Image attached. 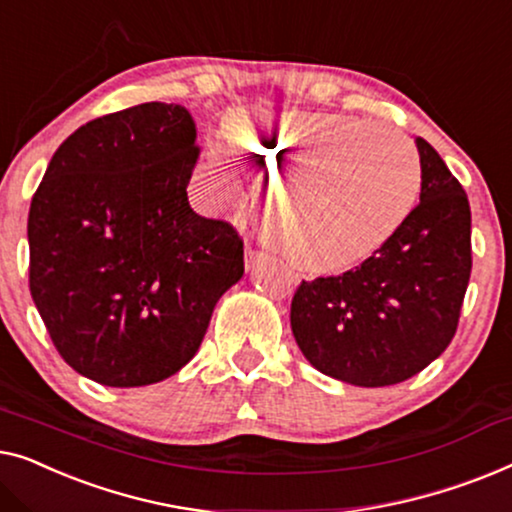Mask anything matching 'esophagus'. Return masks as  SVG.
Returning <instances> with one entry per match:
<instances>
[{"mask_svg":"<svg viewBox=\"0 0 512 512\" xmlns=\"http://www.w3.org/2000/svg\"><path fill=\"white\" fill-rule=\"evenodd\" d=\"M264 257H266L264 250L253 248V246L246 248V262H248V266H255V264L259 262V259H264Z\"/></svg>","mask_w":512,"mask_h":512,"instance_id":"esophagus-1","label":"esophagus"}]
</instances>
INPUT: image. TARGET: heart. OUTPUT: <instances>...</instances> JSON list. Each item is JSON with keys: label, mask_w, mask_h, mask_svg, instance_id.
<instances>
[{"label": "heart", "mask_w": 512, "mask_h": 512, "mask_svg": "<svg viewBox=\"0 0 512 512\" xmlns=\"http://www.w3.org/2000/svg\"><path fill=\"white\" fill-rule=\"evenodd\" d=\"M236 153L257 169H292L269 192V218L283 253L301 269L336 271L362 262L417 204L422 164L399 129L341 113L236 115ZM225 174L211 157L204 176Z\"/></svg>", "instance_id": "1"}]
</instances>
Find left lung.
Masks as SVG:
<instances>
[{"label": "left lung", "mask_w": 512, "mask_h": 512, "mask_svg": "<svg viewBox=\"0 0 512 512\" xmlns=\"http://www.w3.org/2000/svg\"><path fill=\"white\" fill-rule=\"evenodd\" d=\"M420 204L369 259L304 280L290 325L320 373L357 387L413 378L448 348L471 278V206L441 155L417 136Z\"/></svg>", "instance_id": "8db88e82"}]
</instances>
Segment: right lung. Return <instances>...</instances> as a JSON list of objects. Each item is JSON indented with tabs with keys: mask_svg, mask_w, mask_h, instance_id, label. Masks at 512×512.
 I'll return each mask as SVG.
<instances>
[{
	"mask_svg": "<svg viewBox=\"0 0 512 512\" xmlns=\"http://www.w3.org/2000/svg\"><path fill=\"white\" fill-rule=\"evenodd\" d=\"M197 157L185 106L139 104L78 127L32 197V299L64 362L99 385L181 371L243 276L236 229L187 201Z\"/></svg>",
	"mask_w": 512,
	"mask_h": 512,
	"instance_id": "add662e5",
	"label": "right lung"
}]
</instances>
